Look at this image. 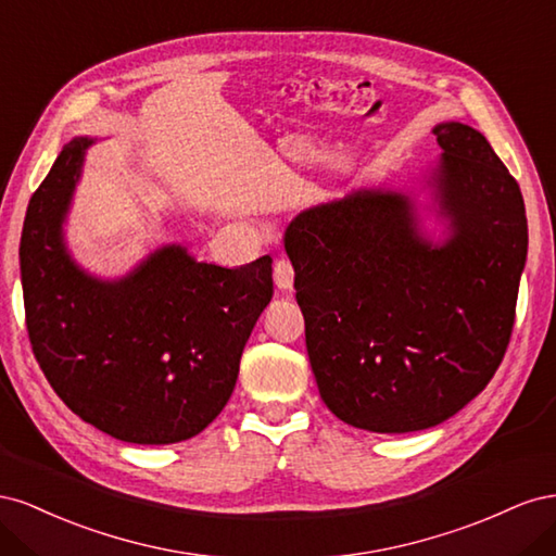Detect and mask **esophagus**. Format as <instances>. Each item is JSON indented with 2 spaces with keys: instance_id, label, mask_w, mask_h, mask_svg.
<instances>
[{
  "instance_id": "34e87169",
  "label": "esophagus",
  "mask_w": 556,
  "mask_h": 556,
  "mask_svg": "<svg viewBox=\"0 0 556 556\" xmlns=\"http://www.w3.org/2000/svg\"><path fill=\"white\" fill-rule=\"evenodd\" d=\"M274 280L280 290H292L294 285V266L290 260H278L274 264Z\"/></svg>"
}]
</instances>
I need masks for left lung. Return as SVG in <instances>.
<instances>
[{"label": "left lung", "mask_w": 556, "mask_h": 556, "mask_svg": "<svg viewBox=\"0 0 556 556\" xmlns=\"http://www.w3.org/2000/svg\"><path fill=\"white\" fill-rule=\"evenodd\" d=\"M427 188L447 223L433 243L415 199L364 188L285 229L317 390L345 425L408 433L476 399L506 355L527 213L519 185L473 127H433Z\"/></svg>", "instance_id": "obj_1"}]
</instances>
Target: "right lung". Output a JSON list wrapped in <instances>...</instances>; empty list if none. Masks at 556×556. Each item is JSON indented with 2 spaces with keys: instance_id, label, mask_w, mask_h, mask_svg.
I'll list each match as a JSON object with an SVG mask.
<instances>
[{
  "instance_id": "add662e5",
  "label": "right lung",
  "mask_w": 556,
  "mask_h": 556,
  "mask_svg": "<svg viewBox=\"0 0 556 556\" xmlns=\"http://www.w3.org/2000/svg\"><path fill=\"white\" fill-rule=\"evenodd\" d=\"M92 143H66L29 199L21 237L29 343L83 422L137 445L188 441L233 392L250 331L274 296L271 257L227 268L172 243L117 280L83 271L62 223Z\"/></svg>"
}]
</instances>
